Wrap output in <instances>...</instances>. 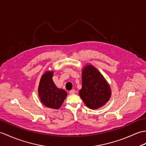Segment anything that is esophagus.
Masks as SVG:
<instances>
[{
    "mask_svg": "<svg viewBox=\"0 0 146 146\" xmlns=\"http://www.w3.org/2000/svg\"><path fill=\"white\" fill-rule=\"evenodd\" d=\"M69 93L70 94H74V93H75V90H71L70 92H69Z\"/></svg>",
    "mask_w": 146,
    "mask_h": 146,
    "instance_id": "1",
    "label": "esophagus"
}]
</instances>
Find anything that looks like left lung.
<instances>
[{
	"label": "left lung",
	"instance_id": "obj_1",
	"mask_svg": "<svg viewBox=\"0 0 146 146\" xmlns=\"http://www.w3.org/2000/svg\"><path fill=\"white\" fill-rule=\"evenodd\" d=\"M80 96L90 109H98L106 104L111 97V90L104 78L92 65L82 72V88Z\"/></svg>",
	"mask_w": 146,
	"mask_h": 146
}]
</instances>
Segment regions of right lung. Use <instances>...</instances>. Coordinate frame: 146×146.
<instances>
[{
    "instance_id": "obj_1",
    "label": "right lung",
    "mask_w": 146,
    "mask_h": 146,
    "mask_svg": "<svg viewBox=\"0 0 146 146\" xmlns=\"http://www.w3.org/2000/svg\"><path fill=\"white\" fill-rule=\"evenodd\" d=\"M53 72H46L43 74L38 87V94L43 104L51 109L58 110L62 106L67 93L57 88L53 81Z\"/></svg>"
}]
</instances>
